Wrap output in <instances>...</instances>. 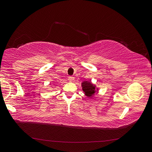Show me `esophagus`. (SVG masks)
<instances>
[{
  "mask_svg": "<svg viewBox=\"0 0 152 152\" xmlns=\"http://www.w3.org/2000/svg\"><path fill=\"white\" fill-rule=\"evenodd\" d=\"M74 79H75V78L73 77V76H69L68 77V80H69V81H70V82H72V81L74 80Z\"/></svg>",
  "mask_w": 152,
  "mask_h": 152,
  "instance_id": "obj_1",
  "label": "esophagus"
}]
</instances>
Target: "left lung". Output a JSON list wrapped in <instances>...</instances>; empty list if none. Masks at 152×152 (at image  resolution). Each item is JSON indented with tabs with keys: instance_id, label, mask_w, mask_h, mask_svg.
I'll list each match as a JSON object with an SVG mask.
<instances>
[{
	"instance_id": "obj_1",
	"label": "left lung",
	"mask_w": 152,
	"mask_h": 152,
	"mask_svg": "<svg viewBox=\"0 0 152 152\" xmlns=\"http://www.w3.org/2000/svg\"><path fill=\"white\" fill-rule=\"evenodd\" d=\"M81 86L82 91L84 92V94L88 98H93V96L98 93L99 89L96 88V85L93 84L90 81H84L82 82Z\"/></svg>"
}]
</instances>
